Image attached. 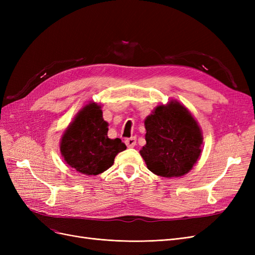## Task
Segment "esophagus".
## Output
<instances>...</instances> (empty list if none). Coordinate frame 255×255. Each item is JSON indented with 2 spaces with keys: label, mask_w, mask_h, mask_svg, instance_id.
<instances>
[{
  "label": "esophagus",
  "mask_w": 255,
  "mask_h": 255,
  "mask_svg": "<svg viewBox=\"0 0 255 255\" xmlns=\"http://www.w3.org/2000/svg\"><path fill=\"white\" fill-rule=\"evenodd\" d=\"M126 144L128 145V148H134V146L136 145V138L135 137L127 138V139H126Z\"/></svg>",
  "instance_id": "34e87169"
}]
</instances>
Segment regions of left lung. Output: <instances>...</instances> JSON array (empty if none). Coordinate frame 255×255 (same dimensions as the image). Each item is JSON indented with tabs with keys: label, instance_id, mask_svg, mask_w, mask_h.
Here are the masks:
<instances>
[{
	"label": "left lung",
	"instance_id": "1",
	"mask_svg": "<svg viewBox=\"0 0 255 255\" xmlns=\"http://www.w3.org/2000/svg\"><path fill=\"white\" fill-rule=\"evenodd\" d=\"M146 143L139 151L154 174L180 177L201 155L203 135L194 116L176 100L159 104L144 119Z\"/></svg>",
	"mask_w": 255,
	"mask_h": 255
}]
</instances>
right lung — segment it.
Here are the masks:
<instances>
[{
	"label": "right lung",
	"instance_id": "add662e5",
	"mask_svg": "<svg viewBox=\"0 0 255 255\" xmlns=\"http://www.w3.org/2000/svg\"><path fill=\"white\" fill-rule=\"evenodd\" d=\"M101 107L95 102L84 105L60 139L66 164L82 174L103 173L113 166L116 155L127 149L120 138L107 136L109 123L103 119Z\"/></svg>",
	"mask_w": 255,
	"mask_h": 255
}]
</instances>
